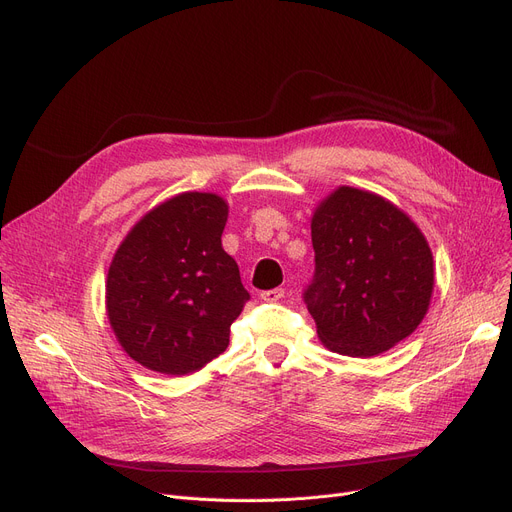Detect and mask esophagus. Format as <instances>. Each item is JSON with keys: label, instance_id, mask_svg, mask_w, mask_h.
Returning <instances> with one entry per match:
<instances>
[{"label": "esophagus", "instance_id": "34e87169", "mask_svg": "<svg viewBox=\"0 0 512 512\" xmlns=\"http://www.w3.org/2000/svg\"><path fill=\"white\" fill-rule=\"evenodd\" d=\"M284 297V288H272V290H263L261 292V299L265 301V303H276V301H280Z\"/></svg>", "mask_w": 512, "mask_h": 512}]
</instances>
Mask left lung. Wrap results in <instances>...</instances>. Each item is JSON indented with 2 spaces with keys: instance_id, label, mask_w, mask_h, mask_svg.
I'll list each match as a JSON object with an SVG mask.
<instances>
[{
  "instance_id": "left-lung-1",
  "label": "left lung",
  "mask_w": 512,
  "mask_h": 512,
  "mask_svg": "<svg viewBox=\"0 0 512 512\" xmlns=\"http://www.w3.org/2000/svg\"><path fill=\"white\" fill-rule=\"evenodd\" d=\"M315 274L303 299L319 340L375 357L411 336L434 292V257L417 224L380 195L340 186L311 220Z\"/></svg>"
}]
</instances>
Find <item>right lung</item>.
<instances>
[{"label":"right lung","instance_id":"add662e5","mask_svg":"<svg viewBox=\"0 0 512 512\" xmlns=\"http://www.w3.org/2000/svg\"><path fill=\"white\" fill-rule=\"evenodd\" d=\"M228 203L182 193L134 224L105 284L110 326L130 359L186 375L222 355L249 301L236 261L222 249Z\"/></svg>","mask_w":512,"mask_h":512}]
</instances>
